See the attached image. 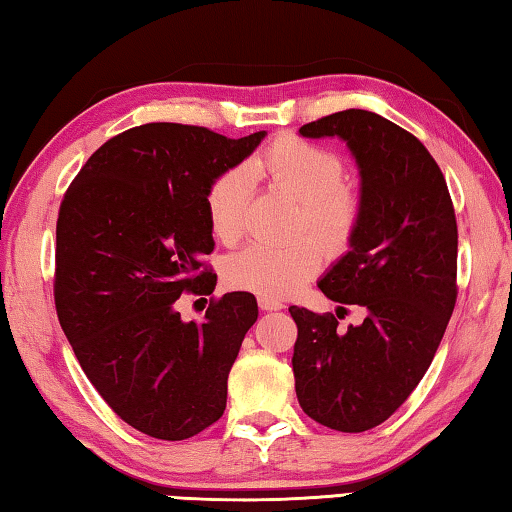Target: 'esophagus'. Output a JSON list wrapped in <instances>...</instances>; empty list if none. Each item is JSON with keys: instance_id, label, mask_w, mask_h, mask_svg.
I'll list each match as a JSON object with an SVG mask.
<instances>
[{"instance_id": "obj_1", "label": "esophagus", "mask_w": 512, "mask_h": 512, "mask_svg": "<svg viewBox=\"0 0 512 512\" xmlns=\"http://www.w3.org/2000/svg\"><path fill=\"white\" fill-rule=\"evenodd\" d=\"M258 306H261V310H281L283 303L279 299H272V297H258Z\"/></svg>"}]
</instances>
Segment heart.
Masks as SVG:
<instances>
[{"mask_svg":"<svg viewBox=\"0 0 512 512\" xmlns=\"http://www.w3.org/2000/svg\"><path fill=\"white\" fill-rule=\"evenodd\" d=\"M254 175L292 195L301 213L297 229H308L328 245L351 236L360 218V195L344 182L346 164L335 150L299 137H281L247 166L222 170L206 193L211 231L222 245L245 233V215L254 191ZM321 251L315 240L297 238L283 245L254 242L233 254L224 276L233 288L263 297H290L319 270Z\"/></svg>","mask_w":512,"mask_h":512,"instance_id":"b5f03b06","label":"heart"}]
</instances>
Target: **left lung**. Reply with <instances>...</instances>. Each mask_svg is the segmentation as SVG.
Wrapping results in <instances>:
<instances>
[{
    "label": "left lung",
    "mask_w": 512,
    "mask_h": 512,
    "mask_svg": "<svg viewBox=\"0 0 512 512\" xmlns=\"http://www.w3.org/2000/svg\"><path fill=\"white\" fill-rule=\"evenodd\" d=\"M301 137L346 141L360 168V218L319 290L360 305L362 325L290 306L299 328L292 371L301 409L337 432L384 423L423 380L456 303L459 231L441 168L414 134L384 116L344 110ZM345 310V309H344Z\"/></svg>",
    "instance_id": "left-lung-1"
}]
</instances>
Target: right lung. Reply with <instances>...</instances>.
I'll return each mask as SVG.
<instances>
[{"instance_id":"obj_1","label":"right lung","mask_w":512,"mask_h":512,"mask_svg":"<svg viewBox=\"0 0 512 512\" xmlns=\"http://www.w3.org/2000/svg\"><path fill=\"white\" fill-rule=\"evenodd\" d=\"M146 123L105 141L67 188L56 227L53 297L89 382L114 414L161 441H184L227 407V378L258 319L249 292H227L184 321L182 292L211 294L206 193L265 139Z\"/></svg>"}]
</instances>
